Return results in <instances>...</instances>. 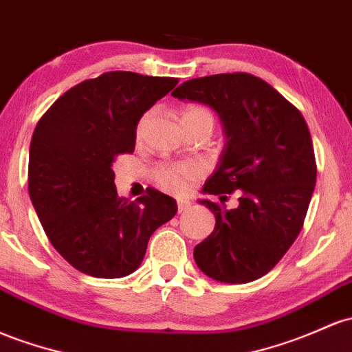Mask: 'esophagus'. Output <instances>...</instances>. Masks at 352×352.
Returning a JSON list of instances; mask_svg holds the SVG:
<instances>
[{
  "label": "esophagus",
  "mask_w": 352,
  "mask_h": 352,
  "mask_svg": "<svg viewBox=\"0 0 352 352\" xmlns=\"http://www.w3.org/2000/svg\"><path fill=\"white\" fill-rule=\"evenodd\" d=\"M192 207L190 202H187V200H180L179 204H177V208H179V214H182V212L188 210V208Z\"/></svg>",
  "instance_id": "obj_1"
}]
</instances>
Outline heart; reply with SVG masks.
Instances as JSON below:
<instances>
[{"instance_id": "1", "label": "heart", "mask_w": 352, "mask_h": 352, "mask_svg": "<svg viewBox=\"0 0 352 352\" xmlns=\"http://www.w3.org/2000/svg\"><path fill=\"white\" fill-rule=\"evenodd\" d=\"M150 120V113L142 117L137 126V137L140 138L145 132V126ZM210 123L214 125L212 115L208 113L206 108L202 107H187L182 111V123L185 125H195V123ZM202 173V167L194 162H182V164H170V165H158L153 170L152 177L162 190L168 192L173 195H182L188 190L190 184L194 182L197 177Z\"/></svg>"}]
</instances>
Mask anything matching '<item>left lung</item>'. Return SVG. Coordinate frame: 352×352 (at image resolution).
<instances>
[{"label":"left lung","instance_id":"1","mask_svg":"<svg viewBox=\"0 0 352 352\" xmlns=\"http://www.w3.org/2000/svg\"><path fill=\"white\" fill-rule=\"evenodd\" d=\"M204 103L219 115L226 145L199 200L215 215V227L195 245V264L210 279L252 283L287 252L302 229L316 185L311 133L300 111L269 83L249 73L188 80L172 91ZM235 190L239 204L227 209Z\"/></svg>","mask_w":352,"mask_h":352}]
</instances>
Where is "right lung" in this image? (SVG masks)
<instances>
[{"label": "right lung", "mask_w": 352, "mask_h": 352, "mask_svg": "<svg viewBox=\"0 0 352 352\" xmlns=\"http://www.w3.org/2000/svg\"><path fill=\"white\" fill-rule=\"evenodd\" d=\"M177 78L108 72L50 107L30 145L28 192L45 234L80 272L102 279L140 267L150 237L177 214L155 188L135 202L118 197L115 158L132 153L137 125Z\"/></svg>", "instance_id": "1"}]
</instances>
